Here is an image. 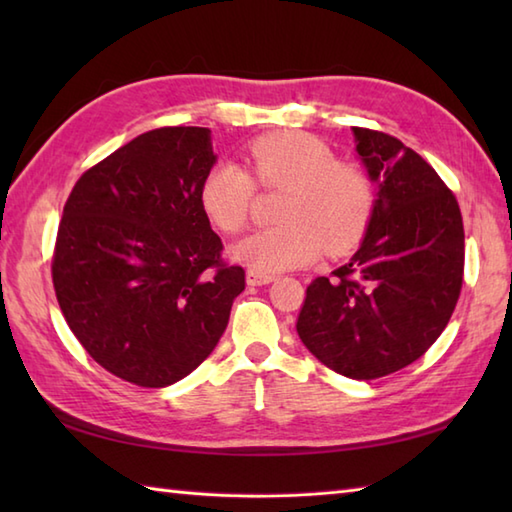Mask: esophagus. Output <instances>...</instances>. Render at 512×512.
Here are the masks:
<instances>
[{"label": "esophagus", "instance_id": "obj_1", "mask_svg": "<svg viewBox=\"0 0 512 512\" xmlns=\"http://www.w3.org/2000/svg\"><path fill=\"white\" fill-rule=\"evenodd\" d=\"M270 281H275V275L262 273V270L250 268L248 273H246V284L248 286H266V284H270Z\"/></svg>", "mask_w": 512, "mask_h": 512}]
</instances>
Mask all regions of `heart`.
I'll return each instance as SVG.
<instances>
[{"instance_id": "obj_1", "label": "heart", "mask_w": 512, "mask_h": 512, "mask_svg": "<svg viewBox=\"0 0 512 512\" xmlns=\"http://www.w3.org/2000/svg\"><path fill=\"white\" fill-rule=\"evenodd\" d=\"M264 189H286L275 228L246 237L233 255L262 273L299 268L345 253L365 233L372 217V187L365 173L334 158L319 138L303 132H275L246 149ZM255 200V180L235 162H217L200 187V204L220 231H244Z\"/></svg>"}]
</instances>
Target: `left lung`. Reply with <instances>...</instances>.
I'll use <instances>...</instances> for the list:
<instances>
[{
	"mask_svg": "<svg viewBox=\"0 0 512 512\" xmlns=\"http://www.w3.org/2000/svg\"><path fill=\"white\" fill-rule=\"evenodd\" d=\"M352 132L378 187L372 217L350 262L308 286L297 332L325 367L372 380L418 361L447 328L462 290L464 226L427 160L389 134Z\"/></svg>",
	"mask_w": 512,
	"mask_h": 512,
	"instance_id": "left-lung-1",
	"label": "left lung"
}]
</instances>
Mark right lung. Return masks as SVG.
Here are the masks:
<instances>
[{"instance_id": "add662e5", "label": "right lung", "mask_w": 512, "mask_h": 512, "mask_svg": "<svg viewBox=\"0 0 512 512\" xmlns=\"http://www.w3.org/2000/svg\"><path fill=\"white\" fill-rule=\"evenodd\" d=\"M217 156L206 127H160L76 180L52 255L70 330L96 363L138 387L189 376L224 334L246 286L222 262L200 204Z\"/></svg>"}]
</instances>
